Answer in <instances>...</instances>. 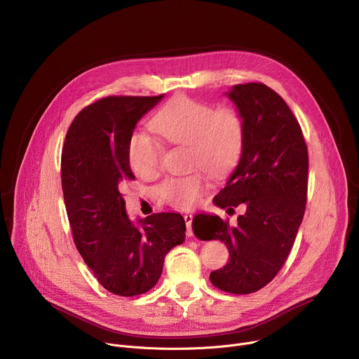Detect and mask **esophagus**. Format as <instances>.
Here are the masks:
<instances>
[{"label":"esophagus","instance_id":"esophagus-1","mask_svg":"<svg viewBox=\"0 0 359 359\" xmlns=\"http://www.w3.org/2000/svg\"><path fill=\"white\" fill-rule=\"evenodd\" d=\"M183 217H184V222H186V226H187V231H186V234H187L189 237H191V236H193V230H191L193 216H191V215H184Z\"/></svg>","mask_w":359,"mask_h":359}]
</instances>
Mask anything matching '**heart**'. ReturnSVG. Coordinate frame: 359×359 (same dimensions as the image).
Masks as SVG:
<instances>
[{
	"label": "heart",
	"mask_w": 359,
	"mask_h": 359,
	"mask_svg": "<svg viewBox=\"0 0 359 359\" xmlns=\"http://www.w3.org/2000/svg\"><path fill=\"white\" fill-rule=\"evenodd\" d=\"M150 126L166 142L187 146L189 166L201 168L215 177L229 175L244 153L245 122L231 107L217 108L210 102L176 96L151 118ZM162 153V144L142 132H135L129 139L128 161L137 176H155L161 169ZM204 190L206 176L201 170L169 177L158 189L166 203L182 210L196 208Z\"/></svg>",
	"instance_id": "b5f03b06"
}]
</instances>
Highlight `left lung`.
Returning a JSON list of instances; mask_svg holds the SVG:
<instances>
[{
    "mask_svg": "<svg viewBox=\"0 0 359 359\" xmlns=\"http://www.w3.org/2000/svg\"><path fill=\"white\" fill-rule=\"evenodd\" d=\"M243 115L245 147L236 170L215 197L227 213L245 204L236 226L219 216L197 215L194 236L222 240L229 263L210 274L222 291L250 294L267 285L284 266L302 222L309 190V149L298 121L271 88L236 85L227 93Z\"/></svg>",
    "mask_w": 359,
    "mask_h": 359,
    "instance_id": "1",
    "label": "left lung"
}]
</instances>
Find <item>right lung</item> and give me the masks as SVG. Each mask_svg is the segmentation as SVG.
I'll list each match as a JSON object with an SVG mask.
<instances>
[{
  "label": "right lung",
  "mask_w": 359,
  "mask_h": 359,
  "mask_svg": "<svg viewBox=\"0 0 359 359\" xmlns=\"http://www.w3.org/2000/svg\"><path fill=\"white\" fill-rule=\"evenodd\" d=\"M162 97H102L75 116L62 147V191L74 243L99 284L121 297L155 287L165 255L184 241L186 223L179 213H153L137 229L121 193L135 180L129 139Z\"/></svg>",
  "instance_id": "add662e5"
}]
</instances>
